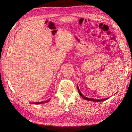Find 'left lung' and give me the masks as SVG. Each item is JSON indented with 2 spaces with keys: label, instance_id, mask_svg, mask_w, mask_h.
Returning <instances> with one entry per match:
<instances>
[{
  "label": "left lung",
  "instance_id": "8db88e82",
  "mask_svg": "<svg viewBox=\"0 0 132 132\" xmlns=\"http://www.w3.org/2000/svg\"><path fill=\"white\" fill-rule=\"evenodd\" d=\"M77 88H78V92H79V93L80 94V95L81 96V97H82L83 98H84L85 100H87V101H93V102H102V101H105L106 100L108 99V98H104V99H102V100H100V99H93V98H87V97H85L84 95H83L81 92L80 91V89L79 88V87L78 86H77Z\"/></svg>",
  "mask_w": 132,
  "mask_h": 132
}]
</instances>
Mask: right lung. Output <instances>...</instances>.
I'll list each match as a JSON object with an SVG mask.
<instances>
[{"mask_svg":"<svg viewBox=\"0 0 132 132\" xmlns=\"http://www.w3.org/2000/svg\"><path fill=\"white\" fill-rule=\"evenodd\" d=\"M45 102H47V101ZM44 102V103H45ZM43 102H35V103H32V104H42V103H43Z\"/></svg>","mask_w":132,"mask_h":132,"instance_id":"right-lung-1","label":"right lung"}]
</instances>
